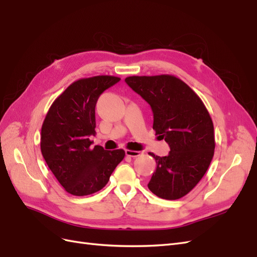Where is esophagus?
<instances>
[{"instance_id":"esophagus-1","label":"esophagus","mask_w":257,"mask_h":257,"mask_svg":"<svg viewBox=\"0 0 257 257\" xmlns=\"http://www.w3.org/2000/svg\"><path fill=\"white\" fill-rule=\"evenodd\" d=\"M125 154L127 155V157L130 158H137L139 157V155L142 154L141 151H133V150H126L125 151Z\"/></svg>"}]
</instances>
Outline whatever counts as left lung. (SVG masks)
Here are the masks:
<instances>
[{
    "instance_id": "left-lung-1",
    "label": "left lung",
    "mask_w": 257,
    "mask_h": 257,
    "mask_svg": "<svg viewBox=\"0 0 257 257\" xmlns=\"http://www.w3.org/2000/svg\"><path fill=\"white\" fill-rule=\"evenodd\" d=\"M128 87L150 105L153 130L168 144L157 162L148 188L168 200L191 192L204 177L214 154V130L206 106L188 84L172 75L131 76Z\"/></svg>"
}]
</instances>
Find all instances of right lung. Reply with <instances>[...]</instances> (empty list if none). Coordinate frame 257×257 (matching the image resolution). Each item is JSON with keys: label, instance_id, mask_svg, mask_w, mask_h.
Returning <instances> with one entry per match:
<instances>
[{"label": "right lung", "instance_id": "add662e5", "mask_svg": "<svg viewBox=\"0 0 257 257\" xmlns=\"http://www.w3.org/2000/svg\"><path fill=\"white\" fill-rule=\"evenodd\" d=\"M120 81L95 76L73 82L54 100L42 126L41 150L48 167L66 192L85 196L102 190L124 159L122 149L91 148L95 135V105L99 95Z\"/></svg>", "mask_w": 257, "mask_h": 257}]
</instances>
